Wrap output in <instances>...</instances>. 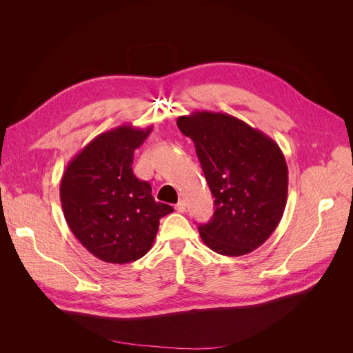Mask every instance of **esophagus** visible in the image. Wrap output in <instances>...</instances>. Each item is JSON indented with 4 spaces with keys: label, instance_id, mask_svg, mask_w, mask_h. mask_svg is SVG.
Segmentation results:
<instances>
[{
    "label": "esophagus",
    "instance_id": "esophagus-1",
    "mask_svg": "<svg viewBox=\"0 0 353 353\" xmlns=\"http://www.w3.org/2000/svg\"><path fill=\"white\" fill-rule=\"evenodd\" d=\"M176 210H177L179 213H184V212H186V201H184V200H179V203L176 205Z\"/></svg>",
    "mask_w": 353,
    "mask_h": 353
}]
</instances>
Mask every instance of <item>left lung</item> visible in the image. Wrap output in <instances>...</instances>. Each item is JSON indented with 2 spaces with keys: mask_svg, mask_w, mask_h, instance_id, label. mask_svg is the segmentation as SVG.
Wrapping results in <instances>:
<instances>
[{
  "mask_svg": "<svg viewBox=\"0 0 353 353\" xmlns=\"http://www.w3.org/2000/svg\"><path fill=\"white\" fill-rule=\"evenodd\" d=\"M193 140L214 197L212 220L200 225L203 242L225 256L262 246L276 230L288 200V164L274 140L225 113L194 111L177 119Z\"/></svg>",
  "mask_w": 353,
  "mask_h": 353,
  "instance_id": "1",
  "label": "left lung"
}]
</instances>
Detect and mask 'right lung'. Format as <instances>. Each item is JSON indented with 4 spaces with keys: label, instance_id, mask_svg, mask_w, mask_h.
<instances>
[{
    "label": "right lung",
    "instance_id": "right-lung-1",
    "mask_svg": "<svg viewBox=\"0 0 353 353\" xmlns=\"http://www.w3.org/2000/svg\"><path fill=\"white\" fill-rule=\"evenodd\" d=\"M153 127L119 125L92 139L63 174L60 199L72 234L97 259L130 263L152 249L160 219L173 208L133 174L134 150Z\"/></svg>",
    "mask_w": 353,
    "mask_h": 353
}]
</instances>
